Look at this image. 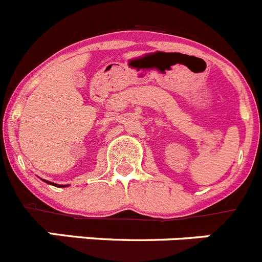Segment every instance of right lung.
<instances>
[{"label":"right lung","mask_w":262,"mask_h":262,"mask_svg":"<svg viewBox=\"0 0 262 262\" xmlns=\"http://www.w3.org/2000/svg\"><path fill=\"white\" fill-rule=\"evenodd\" d=\"M49 183H51V182H49ZM53 185H54V183H53ZM55 186H58V185H55Z\"/></svg>","instance_id":"obj_1"}]
</instances>
